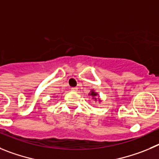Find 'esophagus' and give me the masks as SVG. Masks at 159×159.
Returning a JSON list of instances; mask_svg holds the SVG:
<instances>
[{
  "label": "esophagus",
  "mask_w": 159,
  "mask_h": 159,
  "mask_svg": "<svg viewBox=\"0 0 159 159\" xmlns=\"http://www.w3.org/2000/svg\"><path fill=\"white\" fill-rule=\"evenodd\" d=\"M78 87H72L71 88V91H74V92H76V91H78Z\"/></svg>",
  "instance_id": "esophagus-1"
}]
</instances>
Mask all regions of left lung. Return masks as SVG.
Wrapping results in <instances>:
<instances>
[{
    "mask_svg": "<svg viewBox=\"0 0 159 159\" xmlns=\"http://www.w3.org/2000/svg\"><path fill=\"white\" fill-rule=\"evenodd\" d=\"M89 95L93 96V97H97V93L93 92V91H92V92H91V93H89ZM95 99L97 100V98H95Z\"/></svg>",
    "mask_w": 159,
    "mask_h": 159,
    "instance_id": "8db88e82",
    "label": "left lung"
}]
</instances>
